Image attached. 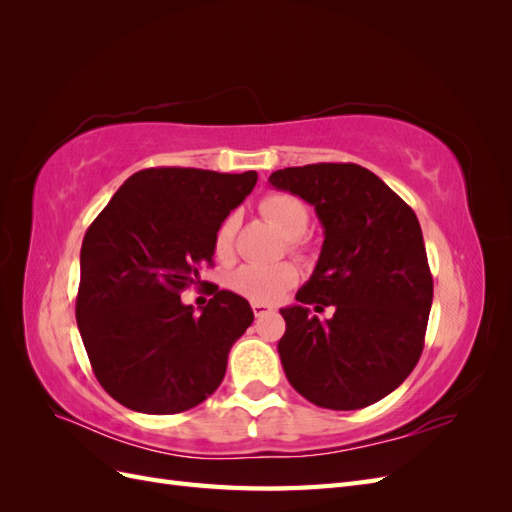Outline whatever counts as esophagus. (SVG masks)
I'll return each instance as SVG.
<instances>
[{
	"label": "esophagus",
	"mask_w": 512,
	"mask_h": 512,
	"mask_svg": "<svg viewBox=\"0 0 512 512\" xmlns=\"http://www.w3.org/2000/svg\"><path fill=\"white\" fill-rule=\"evenodd\" d=\"M252 312H254L256 318H260V316H265V314H271L273 307H269L265 303H252Z\"/></svg>",
	"instance_id": "esophagus-1"
}]
</instances>
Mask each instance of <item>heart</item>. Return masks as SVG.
<instances>
[{
	"label": "heart",
	"instance_id": "heart-1",
	"mask_svg": "<svg viewBox=\"0 0 512 512\" xmlns=\"http://www.w3.org/2000/svg\"><path fill=\"white\" fill-rule=\"evenodd\" d=\"M260 213L282 232L288 239L292 250H301V235L309 222V211L297 196L292 194H269L262 198ZM239 228V218L230 213L215 232V252L220 256H228L235 243V235ZM299 271L292 262H271V265H241L237 271H232L228 277L230 288L243 299L254 303H275L297 284Z\"/></svg>",
	"mask_w": 512,
	"mask_h": 512
}]
</instances>
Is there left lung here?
Masks as SVG:
<instances>
[{
    "mask_svg": "<svg viewBox=\"0 0 512 512\" xmlns=\"http://www.w3.org/2000/svg\"><path fill=\"white\" fill-rule=\"evenodd\" d=\"M275 190L303 198L324 228L312 277L297 305L280 309L277 344L294 391L329 410L376 404L421 359L433 280L421 224L389 185L359 164L275 170ZM312 304L336 307L322 323Z\"/></svg>",
    "mask_w": 512,
    "mask_h": 512,
    "instance_id": "left-lung-1",
    "label": "left lung"
}]
</instances>
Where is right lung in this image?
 Masks as SVG:
<instances>
[{"label": "right lung", "instance_id": "right-lung-1", "mask_svg": "<svg viewBox=\"0 0 512 512\" xmlns=\"http://www.w3.org/2000/svg\"><path fill=\"white\" fill-rule=\"evenodd\" d=\"M256 181V170H138L87 228L76 322L98 382L121 406L177 414L222 384L252 307L211 286L194 314L181 292L213 265L215 232Z\"/></svg>", "mask_w": 512, "mask_h": 512}]
</instances>
